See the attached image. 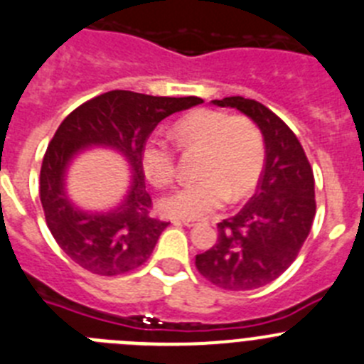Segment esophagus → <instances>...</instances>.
I'll list each match as a JSON object with an SVG mask.
<instances>
[{"instance_id":"obj_1","label":"esophagus","mask_w":364,"mask_h":364,"mask_svg":"<svg viewBox=\"0 0 364 364\" xmlns=\"http://www.w3.org/2000/svg\"><path fill=\"white\" fill-rule=\"evenodd\" d=\"M181 223L185 227H196V225H198V219H183Z\"/></svg>"}]
</instances>
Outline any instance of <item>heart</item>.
<instances>
[{"instance_id": "obj_1", "label": "heart", "mask_w": 364, "mask_h": 364, "mask_svg": "<svg viewBox=\"0 0 364 364\" xmlns=\"http://www.w3.org/2000/svg\"><path fill=\"white\" fill-rule=\"evenodd\" d=\"M172 137L181 150L203 149L198 166L203 179L185 183L166 194L159 201L163 214L179 219L206 218L228 198L237 201L257 185L264 143L259 129L248 117L221 110H196L172 127ZM141 165L152 185H170L176 178V150L168 139L154 134L143 143Z\"/></svg>"}]
</instances>
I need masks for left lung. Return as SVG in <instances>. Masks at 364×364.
Wrapping results in <instances>:
<instances>
[{"mask_svg":"<svg viewBox=\"0 0 364 364\" xmlns=\"http://www.w3.org/2000/svg\"><path fill=\"white\" fill-rule=\"evenodd\" d=\"M250 117L264 139L257 192L234 218L218 223V243L196 255L199 274L225 290H254L283 274L316 218L314 172L296 134L264 105L241 96L212 101Z\"/></svg>","mask_w":364,"mask_h":364,"instance_id":"1","label":"left lung"}]
</instances>
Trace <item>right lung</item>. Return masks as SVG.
Listing matches in <instances>:
<instances>
[{
	"instance_id": "add662e5",
	"label": "right lung",
	"mask_w": 364,
	"mask_h": 364,
	"mask_svg": "<svg viewBox=\"0 0 364 364\" xmlns=\"http://www.w3.org/2000/svg\"><path fill=\"white\" fill-rule=\"evenodd\" d=\"M203 103L201 97H158L110 90L68 114L45 152L39 198L48 230L74 263L97 276H119L141 267L168 223L150 215L143 143L170 114ZM88 146H107L126 156L133 183L126 199L109 213L80 211L64 192L72 159Z\"/></svg>"
}]
</instances>
